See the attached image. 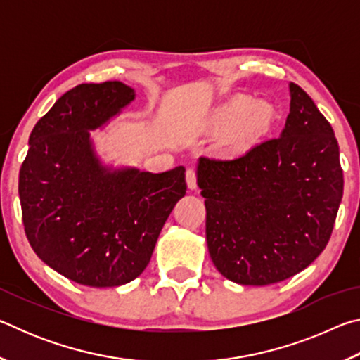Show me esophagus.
<instances>
[{
	"label": "esophagus",
	"mask_w": 360,
	"mask_h": 360,
	"mask_svg": "<svg viewBox=\"0 0 360 360\" xmlns=\"http://www.w3.org/2000/svg\"><path fill=\"white\" fill-rule=\"evenodd\" d=\"M186 182L191 191H195V188H197V174H195L193 169H187L186 172Z\"/></svg>",
	"instance_id": "esophagus-1"
}]
</instances>
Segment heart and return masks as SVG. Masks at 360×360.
I'll use <instances>...</instances> for the list:
<instances>
[{
    "instance_id": "b5f03b06",
    "label": "heart",
    "mask_w": 360,
    "mask_h": 360,
    "mask_svg": "<svg viewBox=\"0 0 360 360\" xmlns=\"http://www.w3.org/2000/svg\"><path fill=\"white\" fill-rule=\"evenodd\" d=\"M275 120V111L265 101L240 95L216 108L202 122V130L208 135H225L231 131V144L245 148L265 133Z\"/></svg>"
}]
</instances>
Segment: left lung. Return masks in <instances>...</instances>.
<instances>
[{
    "instance_id": "1",
    "label": "left lung",
    "mask_w": 360,
    "mask_h": 360,
    "mask_svg": "<svg viewBox=\"0 0 360 360\" xmlns=\"http://www.w3.org/2000/svg\"><path fill=\"white\" fill-rule=\"evenodd\" d=\"M289 92L279 138L197 163L211 260L236 284H275L304 270L327 246L343 197L330 124L297 84Z\"/></svg>"
}]
</instances>
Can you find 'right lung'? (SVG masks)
Returning a JSON list of instances; mask_svg holds the SVG:
<instances>
[{"mask_svg": "<svg viewBox=\"0 0 360 360\" xmlns=\"http://www.w3.org/2000/svg\"><path fill=\"white\" fill-rule=\"evenodd\" d=\"M119 81L81 84L38 120L19 174L27 238L60 275L90 288H115L144 271L186 169L150 173L105 165L90 131L135 100Z\"/></svg>", "mask_w": 360, "mask_h": 360, "instance_id": "add662e5", "label": "right lung"}]
</instances>
